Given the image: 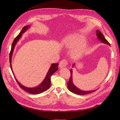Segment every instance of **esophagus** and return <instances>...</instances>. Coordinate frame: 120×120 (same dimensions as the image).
<instances>
[{"mask_svg":"<svg viewBox=\"0 0 120 120\" xmlns=\"http://www.w3.org/2000/svg\"><path fill=\"white\" fill-rule=\"evenodd\" d=\"M68 65V61L65 60V59H63L60 62L59 64V67L60 68H64L66 67V66Z\"/></svg>","mask_w":120,"mask_h":120,"instance_id":"34e87169","label":"esophagus"}]
</instances>
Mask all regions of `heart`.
I'll list each match as a JSON object with an SVG mask.
<instances>
[{
  "instance_id": "b5f03b06",
  "label": "heart",
  "mask_w": 120,
  "mask_h": 120,
  "mask_svg": "<svg viewBox=\"0 0 120 120\" xmlns=\"http://www.w3.org/2000/svg\"><path fill=\"white\" fill-rule=\"evenodd\" d=\"M84 40L85 38L83 36L75 34L69 36L65 38L64 40V43L67 47L70 48L79 45L75 49L73 52V56L77 58L82 55L86 50V44L85 43H82Z\"/></svg>"
}]
</instances>
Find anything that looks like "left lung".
<instances>
[{
  "label": "left lung",
  "mask_w": 120,
  "mask_h": 120,
  "mask_svg": "<svg viewBox=\"0 0 120 120\" xmlns=\"http://www.w3.org/2000/svg\"><path fill=\"white\" fill-rule=\"evenodd\" d=\"M96 35L97 36L98 39L101 41L102 42L108 44L110 46V44L109 43V42L107 41L105 38L104 37L103 34L100 32V31L98 30H97L96 31ZM75 64H73L72 66L73 67L74 66ZM72 70H71V77L70 78V80H69V81L67 83L68 85V87L69 90H70L71 92L72 93H74L76 94H78V95H86V94H90L91 93L93 92H94L96 90H91V91H84V90H82L79 89L78 88L74 86V85L73 83L72 82Z\"/></svg>",
  "instance_id": "1"
}]
</instances>
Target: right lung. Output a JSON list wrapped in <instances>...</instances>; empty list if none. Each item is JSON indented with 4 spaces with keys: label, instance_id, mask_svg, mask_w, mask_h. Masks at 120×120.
Returning <instances> with one entry per match:
<instances>
[{
    "label": "right lung",
    "instance_id": "obj_1",
    "mask_svg": "<svg viewBox=\"0 0 120 120\" xmlns=\"http://www.w3.org/2000/svg\"><path fill=\"white\" fill-rule=\"evenodd\" d=\"M30 27V26L28 25V26H26L23 28L22 30L20 31V33H19L15 38V39L14 40L13 42H12V44L11 45V52L9 54V61H10V67L11 70L12 71V73H13L14 76L17 82V84L21 88L22 90H23L24 91H26L30 94H39L43 92L44 91H45L48 90L50 86V83H51V80H50V77H51L52 75L57 71L58 70V63H54L52 64L51 66H50L49 70L45 78L44 79V80L38 86L36 87H27L26 86H24L21 84H20V83L18 82V81L17 80L16 78L15 77L13 71H12V69L11 67V57L12 53H13V51L14 50V48L15 47V45H16V44L17 42L18 41V40H19V39L21 38V35L22 34L25 33Z\"/></svg>",
    "mask_w": 120,
    "mask_h": 120
}]
</instances>
